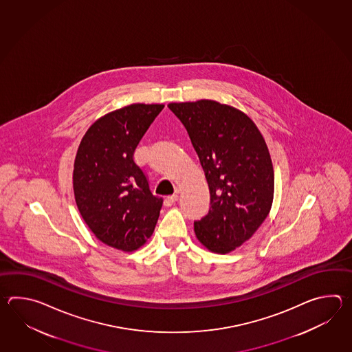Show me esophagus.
<instances>
[{"label": "esophagus", "instance_id": "34e87169", "mask_svg": "<svg viewBox=\"0 0 352 352\" xmlns=\"http://www.w3.org/2000/svg\"><path fill=\"white\" fill-rule=\"evenodd\" d=\"M177 195H171V196H167L165 199V201H164V204H165V206H173V204L175 202L177 201Z\"/></svg>", "mask_w": 352, "mask_h": 352}]
</instances>
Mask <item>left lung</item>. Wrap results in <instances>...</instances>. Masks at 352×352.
Returning a JSON list of instances; mask_svg holds the SVG:
<instances>
[{
  "label": "left lung",
  "instance_id": "8db88e82",
  "mask_svg": "<svg viewBox=\"0 0 352 352\" xmlns=\"http://www.w3.org/2000/svg\"><path fill=\"white\" fill-rule=\"evenodd\" d=\"M186 128L210 190V210L196 238L226 254L253 236L270 214L274 171L254 122L232 105L201 99L167 105Z\"/></svg>",
  "mask_w": 352,
  "mask_h": 352
}]
</instances>
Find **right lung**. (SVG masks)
<instances>
[{
    "mask_svg": "<svg viewBox=\"0 0 352 352\" xmlns=\"http://www.w3.org/2000/svg\"><path fill=\"white\" fill-rule=\"evenodd\" d=\"M164 104H135L107 113L85 132L74 161L75 202L85 224L109 247L133 252L150 239L162 199L133 160L137 144Z\"/></svg>",
    "mask_w": 352,
    "mask_h": 352,
    "instance_id": "add662e5",
    "label": "right lung"
}]
</instances>
